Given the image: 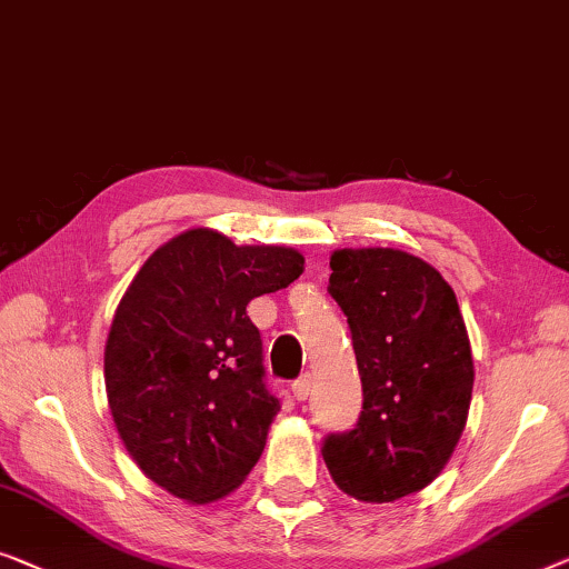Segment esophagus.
<instances>
[{
    "label": "esophagus",
    "mask_w": 569,
    "mask_h": 569,
    "mask_svg": "<svg viewBox=\"0 0 569 569\" xmlns=\"http://www.w3.org/2000/svg\"><path fill=\"white\" fill-rule=\"evenodd\" d=\"M291 391H293V397L299 399V402H303V399L311 395V376L309 373L299 376V379L291 383Z\"/></svg>",
    "instance_id": "obj_1"
}]
</instances>
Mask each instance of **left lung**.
Masks as SVG:
<instances>
[{
  "label": "left lung",
  "instance_id": "1",
  "mask_svg": "<svg viewBox=\"0 0 569 569\" xmlns=\"http://www.w3.org/2000/svg\"><path fill=\"white\" fill-rule=\"evenodd\" d=\"M332 299L346 311L363 410L327 436L335 485L363 502H395L441 475L463 433L475 387L467 325L430 262L391 247L335 250Z\"/></svg>",
  "mask_w": 569,
  "mask_h": 569
}]
</instances>
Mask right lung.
<instances>
[{
  "mask_svg": "<svg viewBox=\"0 0 569 569\" xmlns=\"http://www.w3.org/2000/svg\"><path fill=\"white\" fill-rule=\"evenodd\" d=\"M301 273L293 247L198 227L151 252L126 288L106 342L108 407L131 459L174 498H227L258 463L281 402L247 303Z\"/></svg>",
  "mask_w": 569,
  "mask_h": 569,
  "instance_id": "obj_1",
  "label": "right lung"
}]
</instances>
